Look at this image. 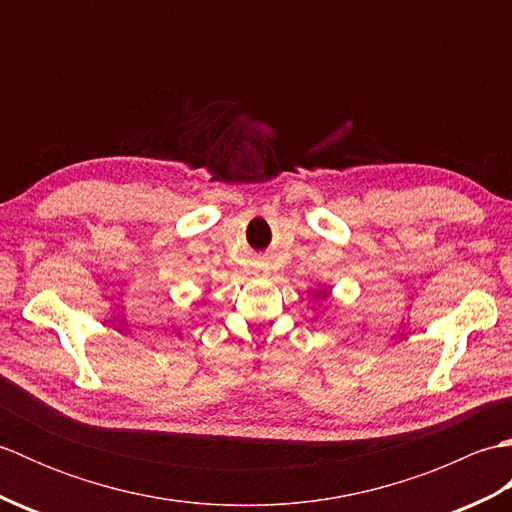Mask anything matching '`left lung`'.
<instances>
[{
    "label": "left lung",
    "instance_id": "1",
    "mask_svg": "<svg viewBox=\"0 0 512 512\" xmlns=\"http://www.w3.org/2000/svg\"><path fill=\"white\" fill-rule=\"evenodd\" d=\"M317 297H319V299H323V297H328V290H325V288H323V290H317Z\"/></svg>",
    "mask_w": 512,
    "mask_h": 512
}]
</instances>
